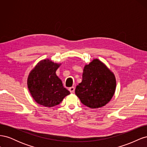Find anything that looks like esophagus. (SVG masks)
<instances>
[{"label": "esophagus", "mask_w": 147, "mask_h": 147, "mask_svg": "<svg viewBox=\"0 0 147 147\" xmlns=\"http://www.w3.org/2000/svg\"><path fill=\"white\" fill-rule=\"evenodd\" d=\"M69 90L70 92V93H74L75 91V87L72 86V87H70L69 88Z\"/></svg>", "instance_id": "34e87169"}]
</instances>
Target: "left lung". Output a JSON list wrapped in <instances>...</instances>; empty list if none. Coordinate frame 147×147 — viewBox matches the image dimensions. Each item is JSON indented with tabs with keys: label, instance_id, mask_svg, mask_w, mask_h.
<instances>
[{
	"label": "left lung",
	"instance_id": "8db88e82",
	"mask_svg": "<svg viewBox=\"0 0 147 147\" xmlns=\"http://www.w3.org/2000/svg\"><path fill=\"white\" fill-rule=\"evenodd\" d=\"M116 86L112 71L99 59H94L84 65L82 81L76 86L75 94L84 105L99 109L112 99Z\"/></svg>",
	"mask_w": 147,
	"mask_h": 147
}]
</instances>
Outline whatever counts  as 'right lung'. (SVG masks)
<instances>
[{
    "instance_id": "right-lung-1",
    "label": "right lung",
    "mask_w": 147,
    "mask_h": 147,
    "mask_svg": "<svg viewBox=\"0 0 147 147\" xmlns=\"http://www.w3.org/2000/svg\"><path fill=\"white\" fill-rule=\"evenodd\" d=\"M61 63L49 58L39 61L30 70L27 80L28 90L37 104L47 107L59 104L70 92L64 88L56 72Z\"/></svg>"
}]
</instances>
